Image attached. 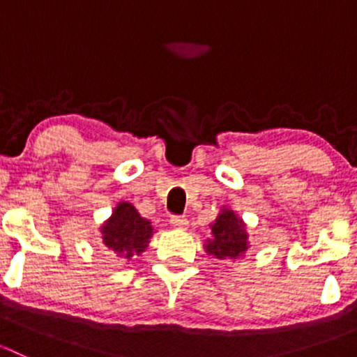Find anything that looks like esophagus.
<instances>
[{
	"label": "esophagus",
	"mask_w": 357,
	"mask_h": 357,
	"mask_svg": "<svg viewBox=\"0 0 357 357\" xmlns=\"http://www.w3.org/2000/svg\"><path fill=\"white\" fill-rule=\"evenodd\" d=\"M171 225L174 226V228H178V229H186L188 228V219L185 218V215H172L171 218Z\"/></svg>",
	"instance_id": "esophagus-1"
}]
</instances>
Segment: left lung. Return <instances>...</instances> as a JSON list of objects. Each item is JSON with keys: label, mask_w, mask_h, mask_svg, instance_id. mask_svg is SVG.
<instances>
[{"label": "left lung", "mask_w": 357, "mask_h": 357, "mask_svg": "<svg viewBox=\"0 0 357 357\" xmlns=\"http://www.w3.org/2000/svg\"><path fill=\"white\" fill-rule=\"evenodd\" d=\"M211 228L214 238L205 245L208 254L218 259H236L247 250L245 226L233 211H222Z\"/></svg>", "instance_id": "1"}]
</instances>
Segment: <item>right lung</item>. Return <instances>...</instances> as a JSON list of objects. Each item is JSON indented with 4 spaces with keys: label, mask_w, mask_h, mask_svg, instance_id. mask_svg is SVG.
<instances>
[{
    "label": "right lung",
    "mask_w": 357,
    "mask_h": 357,
    "mask_svg": "<svg viewBox=\"0 0 357 357\" xmlns=\"http://www.w3.org/2000/svg\"><path fill=\"white\" fill-rule=\"evenodd\" d=\"M102 235L103 243L110 252L129 259L131 255H139L149 247L153 228L131 204L121 202L112 218L103 225Z\"/></svg>",
    "instance_id": "obj_1"
}]
</instances>
